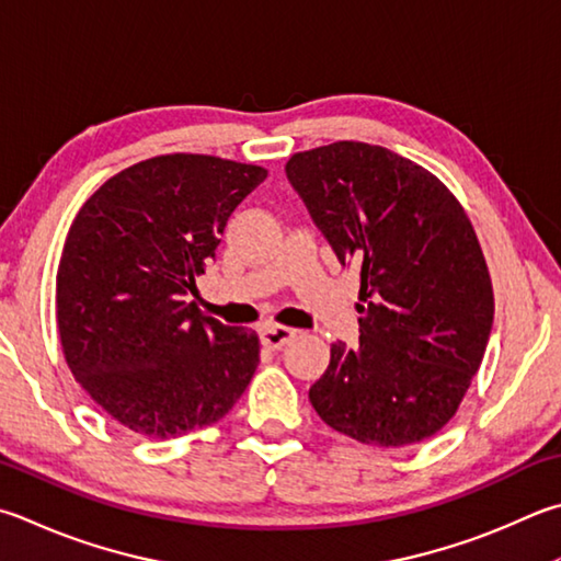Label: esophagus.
Segmentation results:
<instances>
[{
    "label": "esophagus",
    "instance_id": "1",
    "mask_svg": "<svg viewBox=\"0 0 561 561\" xmlns=\"http://www.w3.org/2000/svg\"><path fill=\"white\" fill-rule=\"evenodd\" d=\"M294 335H297V331L294 329H287V325H264V329L260 331V339H262V345L264 348L270 351H279L287 345Z\"/></svg>",
    "mask_w": 561,
    "mask_h": 561
}]
</instances>
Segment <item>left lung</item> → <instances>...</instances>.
<instances>
[{
    "label": "left lung",
    "instance_id": "1",
    "mask_svg": "<svg viewBox=\"0 0 561 561\" xmlns=\"http://www.w3.org/2000/svg\"><path fill=\"white\" fill-rule=\"evenodd\" d=\"M287 176L360 277V345H331L313 410L368 446L430 439L471 387L493 325L491 274L463 206L432 171L365 141L297 151Z\"/></svg>",
    "mask_w": 561,
    "mask_h": 561
}]
</instances>
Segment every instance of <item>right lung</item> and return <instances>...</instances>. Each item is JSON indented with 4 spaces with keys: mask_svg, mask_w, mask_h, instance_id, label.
<instances>
[{
    "mask_svg": "<svg viewBox=\"0 0 561 561\" xmlns=\"http://www.w3.org/2000/svg\"><path fill=\"white\" fill-rule=\"evenodd\" d=\"M267 169L161 154L107 179L68 230L56 274L60 348L117 424L176 439L226 416L260 363L254 331L203 316L188 294L230 213Z\"/></svg>",
    "mask_w": 561,
    "mask_h": 561,
    "instance_id": "right-lung-1",
    "label": "right lung"
}]
</instances>
